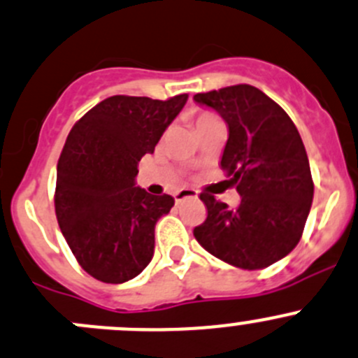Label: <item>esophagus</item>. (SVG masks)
<instances>
[{
	"label": "esophagus",
	"mask_w": 358,
	"mask_h": 358,
	"mask_svg": "<svg viewBox=\"0 0 358 358\" xmlns=\"http://www.w3.org/2000/svg\"><path fill=\"white\" fill-rule=\"evenodd\" d=\"M185 199H197V192L192 189H182L175 194L176 203H183Z\"/></svg>",
	"instance_id": "obj_1"
}]
</instances>
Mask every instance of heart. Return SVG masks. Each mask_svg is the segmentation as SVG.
I'll return each mask as SVG.
<instances>
[{
  "label": "heart",
  "mask_w": 358,
  "mask_h": 358,
  "mask_svg": "<svg viewBox=\"0 0 358 358\" xmlns=\"http://www.w3.org/2000/svg\"><path fill=\"white\" fill-rule=\"evenodd\" d=\"M211 117H215L213 113H208V112H203V113H199V115L196 117V126H199V124H201V122H204V120L211 119Z\"/></svg>",
  "instance_id": "obj_1"
}]
</instances>
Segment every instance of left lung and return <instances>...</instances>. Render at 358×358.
I'll list each match as a JSON object with an SVG mask.
<instances>
[{"label":"left lung","instance_id":"1","mask_svg":"<svg viewBox=\"0 0 358 358\" xmlns=\"http://www.w3.org/2000/svg\"><path fill=\"white\" fill-rule=\"evenodd\" d=\"M194 101L213 108L227 124L220 168L241 196L238 208H229L201 194L208 217L194 236L204 250L231 266H271L296 248L313 201L299 131L278 103L246 83L201 92Z\"/></svg>","mask_w":358,"mask_h":358}]
</instances>
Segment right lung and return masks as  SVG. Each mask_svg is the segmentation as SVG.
I'll list each match as a JSON object with an SVG mask.
<instances>
[{
  "mask_svg": "<svg viewBox=\"0 0 358 358\" xmlns=\"http://www.w3.org/2000/svg\"><path fill=\"white\" fill-rule=\"evenodd\" d=\"M187 98L112 96L69 131L57 162L55 215L75 259L99 282L133 280L154 257L155 224L175 199L136 187L138 162L154 154Z\"/></svg>",
  "mask_w": 358,
  "mask_h": 358,
  "instance_id": "obj_1",
  "label": "right lung"
}]
</instances>
